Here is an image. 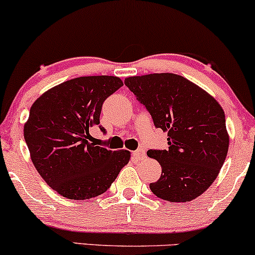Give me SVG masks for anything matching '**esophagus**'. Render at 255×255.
<instances>
[{"label":"esophagus","mask_w":255,"mask_h":255,"mask_svg":"<svg viewBox=\"0 0 255 255\" xmlns=\"http://www.w3.org/2000/svg\"><path fill=\"white\" fill-rule=\"evenodd\" d=\"M134 157H135L136 159H144V158L146 157L145 148L140 147V148H137L136 151H134Z\"/></svg>","instance_id":"esophagus-1"}]
</instances>
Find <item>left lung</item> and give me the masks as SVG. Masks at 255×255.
<instances>
[{
    "label": "left lung",
    "instance_id": "8db88e82",
    "mask_svg": "<svg viewBox=\"0 0 255 255\" xmlns=\"http://www.w3.org/2000/svg\"><path fill=\"white\" fill-rule=\"evenodd\" d=\"M126 86L168 133V150H148L162 166L150 184L154 195L175 203L194 200L218 176L229 148L225 115L212 96L172 73L129 77Z\"/></svg>",
    "mask_w": 255,
    "mask_h": 255
}]
</instances>
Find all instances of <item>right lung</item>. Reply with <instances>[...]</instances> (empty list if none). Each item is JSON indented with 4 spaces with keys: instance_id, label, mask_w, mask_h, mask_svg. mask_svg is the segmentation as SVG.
<instances>
[{
    "instance_id": "obj_1",
    "label": "right lung",
    "mask_w": 255,
    "mask_h": 255,
    "mask_svg": "<svg viewBox=\"0 0 255 255\" xmlns=\"http://www.w3.org/2000/svg\"><path fill=\"white\" fill-rule=\"evenodd\" d=\"M121 86L118 77L75 78L48 90L32 104L24 126L32 163L62 197L86 200L103 194L129 162V151L96 146L90 135L91 128L99 125L104 101Z\"/></svg>"
}]
</instances>
